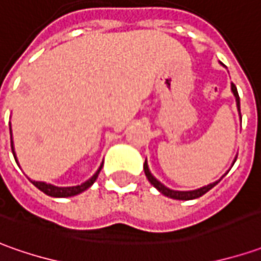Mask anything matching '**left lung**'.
Listing matches in <instances>:
<instances>
[{
  "instance_id": "obj_1",
  "label": "left lung",
  "mask_w": 261,
  "mask_h": 261,
  "mask_svg": "<svg viewBox=\"0 0 261 261\" xmlns=\"http://www.w3.org/2000/svg\"><path fill=\"white\" fill-rule=\"evenodd\" d=\"M231 89H232V94L236 96V101H237V107H238V111H240V96H238L237 92V86L234 85V84H231ZM144 173L147 176L148 182L153 185L156 189H158L159 192H162L165 196H169V198H173V199H180V201H189V199H196V198H199V196H202L205 193L208 192L210 189H212L215 185L218 184V182H214V184L208 185V186H203V188H199V189H195V191H188V192H182V191H172V189H169L166 188L165 185H162L159 182L158 179H154L151 173H150V170H148L147 166V162H144Z\"/></svg>"
}]
</instances>
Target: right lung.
<instances>
[{"label":"right lung","instance_id":"1","mask_svg":"<svg viewBox=\"0 0 261 261\" xmlns=\"http://www.w3.org/2000/svg\"><path fill=\"white\" fill-rule=\"evenodd\" d=\"M11 150H13V154L14 159H15V153H14V147H13V140H11ZM17 162V160H15ZM102 167V166H101ZM101 167L98 169V172L95 173L89 180H86L85 184L79 185V186H70V188H58V186H53V185L49 184H44V182H34L32 180L33 185L36 186V188H39L41 192H44L46 195H49V196H53V198H66V196H73V195H77V193L84 192L86 191L91 185L94 184L95 180H96V177L99 175V172H101Z\"/></svg>","mask_w":261,"mask_h":261}]
</instances>
